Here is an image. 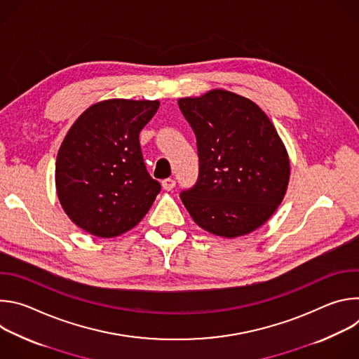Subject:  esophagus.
I'll use <instances>...</instances> for the list:
<instances>
[{
    "label": "esophagus",
    "mask_w": 359,
    "mask_h": 359,
    "mask_svg": "<svg viewBox=\"0 0 359 359\" xmlns=\"http://www.w3.org/2000/svg\"><path fill=\"white\" fill-rule=\"evenodd\" d=\"M162 186L165 190H173V187L176 186V180L172 177H168V179L162 180Z\"/></svg>",
    "instance_id": "34e87169"
}]
</instances>
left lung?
Masks as SVG:
<instances>
[{"mask_svg":"<svg viewBox=\"0 0 359 359\" xmlns=\"http://www.w3.org/2000/svg\"><path fill=\"white\" fill-rule=\"evenodd\" d=\"M196 135L198 176L180 191L191 219L222 237L248 234L281 203L290 162L267 115L247 97L215 89L179 99Z\"/></svg>","mask_w":359,"mask_h":359,"instance_id":"8db88e82","label":"left lung"}]
</instances>
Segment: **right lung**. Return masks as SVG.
Returning a JSON list of instances; mask_svg holds the SVG:
<instances>
[{"label":"right lung","instance_id":"obj_1","mask_svg":"<svg viewBox=\"0 0 359 359\" xmlns=\"http://www.w3.org/2000/svg\"><path fill=\"white\" fill-rule=\"evenodd\" d=\"M158 108V100L99 102L65 136L57 158V191L65 213L85 231L115 237L133 229L161 193L139 142Z\"/></svg>","mask_w":359,"mask_h":359}]
</instances>
